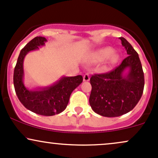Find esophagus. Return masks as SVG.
Masks as SVG:
<instances>
[{"instance_id": "obj_1", "label": "esophagus", "mask_w": 158, "mask_h": 158, "mask_svg": "<svg viewBox=\"0 0 158 158\" xmlns=\"http://www.w3.org/2000/svg\"><path fill=\"white\" fill-rule=\"evenodd\" d=\"M83 80H84V81H89V75L88 74H84V77H83Z\"/></svg>"}]
</instances>
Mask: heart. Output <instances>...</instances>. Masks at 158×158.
Wrapping results in <instances>:
<instances>
[{"mask_svg":"<svg viewBox=\"0 0 158 158\" xmlns=\"http://www.w3.org/2000/svg\"><path fill=\"white\" fill-rule=\"evenodd\" d=\"M120 59L119 54L114 51L110 47H104L94 51L89 56V62L93 64H98L104 61L105 68L115 65Z\"/></svg>","mask_w":158,"mask_h":158,"instance_id":"b5f03b06","label":"heart"}]
</instances>
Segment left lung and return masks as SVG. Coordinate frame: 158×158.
Wrapping results in <instances>:
<instances>
[{
    "label": "left lung",
    "instance_id": "obj_1",
    "mask_svg": "<svg viewBox=\"0 0 158 158\" xmlns=\"http://www.w3.org/2000/svg\"><path fill=\"white\" fill-rule=\"evenodd\" d=\"M122 45L128 56L109 73L90 78L89 104L95 113L116 117L130 112L139 102L144 89V74L139 55L123 37Z\"/></svg>",
    "mask_w": 158,
    "mask_h": 158
}]
</instances>
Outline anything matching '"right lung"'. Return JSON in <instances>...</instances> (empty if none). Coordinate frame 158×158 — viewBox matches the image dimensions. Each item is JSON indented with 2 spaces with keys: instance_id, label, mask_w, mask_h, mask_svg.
I'll use <instances>...</instances> for the list:
<instances>
[{
  "instance_id": "right-lung-1",
  "label": "right lung",
  "mask_w": 158,
  "mask_h": 158,
  "mask_svg": "<svg viewBox=\"0 0 158 158\" xmlns=\"http://www.w3.org/2000/svg\"><path fill=\"white\" fill-rule=\"evenodd\" d=\"M45 37L36 36L24 46L14 69L13 84L18 98L27 109L42 116H54L66 108L70 95L82 83L81 75L63 76L51 86L30 89L24 83V60L30 51H36L45 45Z\"/></svg>"
}]
</instances>
